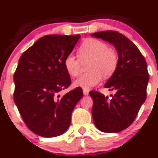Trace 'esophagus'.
Masks as SVG:
<instances>
[{
  "instance_id": "1",
  "label": "esophagus",
  "mask_w": 158,
  "mask_h": 158,
  "mask_svg": "<svg viewBox=\"0 0 158 158\" xmlns=\"http://www.w3.org/2000/svg\"><path fill=\"white\" fill-rule=\"evenodd\" d=\"M83 93H84V95H85V96H87V95L89 94V89H83Z\"/></svg>"
}]
</instances>
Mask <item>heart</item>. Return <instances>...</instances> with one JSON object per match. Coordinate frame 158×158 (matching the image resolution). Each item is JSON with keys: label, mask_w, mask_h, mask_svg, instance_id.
Returning <instances> with one entry per match:
<instances>
[{"label": "heart", "mask_w": 158, "mask_h": 158, "mask_svg": "<svg viewBox=\"0 0 158 158\" xmlns=\"http://www.w3.org/2000/svg\"><path fill=\"white\" fill-rule=\"evenodd\" d=\"M81 60L90 59L89 70L90 72L83 74L74 81L77 87L89 89L99 84L103 78L109 77L116 71L118 64V53L114 49L107 47L106 44L95 38H86L78 50ZM65 71L72 77L79 74L81 62L74 55L69 54L64 60Z\"/></svg>", "instance_id": "heart-1"}]
</instances>
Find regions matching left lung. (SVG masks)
<instances>
[{
    "label": "left lung",
    "instance_id": "8db88e82",
    "mask_svg": "<svg viewBox=\"0 0 158 158\" xmlns=\"http://www.w3.org/2000/svg\"><path fill=\"white\" fill-rule=\"evenodd\" d=\"M91 37L108 42L118 52V67L104 86L114 91L111 99L97 91L89 92L95 126L104 133H118L133 123L146 99L149 80L146 61L136 46L119 32L99 31Z\"/></svg>",
    "mask_w": 158,
    "mask_h": 158
}]
</instances>
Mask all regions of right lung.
<instances>
[{
  "mask_svg": "<svg viewBox=\"0 0 158 158\" xmlns=\"http://www.w3.org/2000/svg\"><path fill=\"white\" fill-rule=\"evenodd\" d=\"M80 35H46L23 53L13 76V95L23 121L34 133L56 137L69 129L72 113L83 96L77 87L59 93L72 84L64 67Z\"/></svg>",
  "mask_w": 158,
  "mask_h": 158,
  "instance_id": "obj_1",
  "label": "right lung"
}]
</instances>
